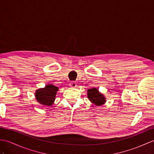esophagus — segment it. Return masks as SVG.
<instances>
[{
	"instance_id": "1",
	"label": "esophagus",
	"mask_w": 154,
	"mask_h": 154,
	"mask_svg": "<svg viewBox=\"0 0 154 154\" xmlns=\"http://www.w3.org/2000/svg\"><path fill=\"white\" fill-rule=\"evenodd\" d=\"M70 86H71V87L75 88V87H76L77 84H76V83L75 81H71V83H70Z\"/></svg>"
}]
</instances>
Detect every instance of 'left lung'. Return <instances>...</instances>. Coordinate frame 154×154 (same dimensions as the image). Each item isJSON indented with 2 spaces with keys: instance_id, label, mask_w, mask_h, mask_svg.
<instances>
[{
  "instance_id": "obj_1",
  "label": "left lung",
  "mask_w": 154,
  "mask_h": 154,
  "mask_svg": "<svg viewBox=\"0 0 154 154\" xmlns=\"http://www.w3.org/2000/svg\"><path fill=\"white\" fill-rule=\"evenodd\" d=\"M88 98L92 103L96 106H101L106 102V98L103 95L100 93L97 88H91L88 90Z\"/></svg>"
}]
</instances>
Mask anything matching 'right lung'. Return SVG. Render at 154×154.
Returning a JSON list of instances; mask_svg holds the SVG:
<instances>
[{
	"instance_id": "obj_1",
	"label": "right lung",
	"mask_w": 154,
	"mask_h": 154,
	"mask_svg": "<svg viewBox=\"0 0 154 154\" xmlns=\"http://www.w3.org/2000/svg\"><path fill=\"white\" fill-rule=\"evenodd\" d=\"M58 91V87L48 84L45 88L38 89L36 91L35 96L37 100L42 105L51 106L53 104Z\"/></svg>"
}]
</instances>
